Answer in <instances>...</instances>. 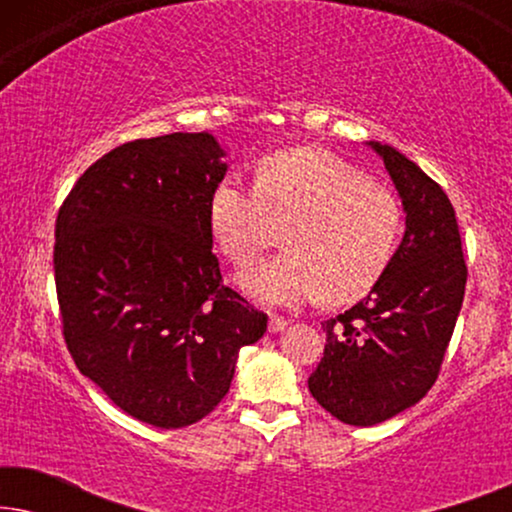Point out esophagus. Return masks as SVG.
Instances as JSON below:
<instances>
[{"instance_id":"1","label":"esophagus","mask_w":512,"mask_h":512,"mask_svg":"<svg viewBox=\"0 0 512 512\" xmlns=\"http://www.w3.org/2000/svg\"><path fill=\"white\" fill-rule=\"evenodd\" d=\"M289 326V321H286L284 317H277V314H270V321H268V328L272 333H279L284 331V328Z\"/></svg>"}]
</instances>
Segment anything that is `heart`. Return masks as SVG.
Wrapping results in <instances>:
<instances>
[{
  "label": "heart",
  "instance_id": "obj_1",
  "mask_svg": "<svg viewBox=\"0 0 512 512\" xmlns=\"http://www.w3.org/2000/svg\"><path fill=\"white\" fill-rule=\"evenodd\" d=\"M209 223L237 268L286 230V254L256 263L242 284L268 305H303L326 296L349 303L373 289L401 237V202L389 188L335 153L293 149L265 158L256 184L223 179Z\"/></svg>",
  "mask_w": 512,
  "mask_h": 512
}]
</instances>
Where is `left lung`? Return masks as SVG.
<instances>
[{
	"mask_svg": "<svg viewBox=\"0 0 512 512\" xmlns=\"http://www.w3.org/2000/svg\"><path fill=\"white\" fill-rule=\"evenodd\" d=\"M401 193L405 235L373 291L324 321L326 345L307 387L321 408L373 426L436 382L466 291L459 223L443 188L403 153L370 142Z\"/></svg>",
	"mask_w": 512,
	"mask_h": 512,
	"instance_id": "left-lung-1",
	"label": "left lung"
}]
</instances>
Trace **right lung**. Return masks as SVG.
Wrapping results in <instances>:
<instances>
[{"mask_svg":"<svg viewBox=\"0 0 512 512\" xmlns=\"http://www.w3.org/2000/svg\"><path fill=\"white\" fill-rule=\"evenodd\" d=\"M209 132L125 142L55 219L53 272L76 368L139 422L181 429L228 394L268 314L223 284L209 202L226 174Z\"/></svg>","mask_w":512,"mask_h":512,"instance_id":"add662e5","label":"right lung"}]
</instances>
